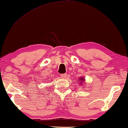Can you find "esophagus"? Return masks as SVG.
Masks as SVG:
<instances>
[{"mask_svg": "<svg viewBox=\"0 0 128 128\" xmlns=\"http://www.w3.org/2000/svg\"><path fill=\"white\" fill-rule=\"evenodd\" d=\"M60 76H61V77L62 78H66V73H64V74H60Z\"/></svg>", "mask_w": 128, "mask_h": 128, "instance_id": "obj_1", "label": "esophagus"}]
</instances>
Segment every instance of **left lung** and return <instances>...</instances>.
Instances as JSON below:
<instances>
[{"instance_id":"1","label":"left lung","mask_w":128,"mask_h":128,"mask_svg":"<svg viewBox=\"0 0 128 128\" xmlns=\"http://www.w3.org/2000/svg\"><path fill=\"white\" fill-rule=\"evenodd\" d=\"M78 81H80V82L79 83L80 84H81V85H84V84H83V82L85 81V78L84 77H80L79 78H78Z\"/></svg>"}]
</instances>
